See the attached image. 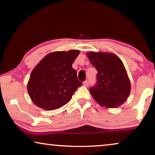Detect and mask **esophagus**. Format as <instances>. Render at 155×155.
Listing matches in <instances>:
<instances>
[{"mask_svg": "<svg viewBox=\"0 0 155 155\" xmlns=\"http://www.w3.org/2000/svg\"><path fill=\"white\" fill-rule=\"evenodd\" d=\"M89 84V81H85L84 82V86H85V87H88Z\"/></svg>", "mask_w": 155, "mask_h": 155, "instance_id": "obj_1", "label": "esophagus"}]
</instances>
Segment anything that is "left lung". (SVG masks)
Wrapping results in <instances>:
<instances>
[{"label": "left lung", "instance_id": "1", "mask_svg": "<svg viewBox=\"0 0 155 155\" xmlns=\"http://www.w3.org/2000/svg\"><path fill=\"white\" fill-rule=\"evenodd\" d=\"M90 62L97 70V81L89 91L94 100L106 108H116L130 96L131 85L121 60L115 54L88 52Z\"/></svg>", "mask_w": 155, "mask_h": 155}]
</instances>
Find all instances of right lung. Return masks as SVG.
Returning <instances> with one entry per match:
<instances>
[{"instance_id": "1", "label": "right lung", "mask_w": 155, "mask_h": 155, "mask_svg": "<svg viewBox=\"0 0 155 155\" xmlns=\"http://www.w3.org/2000/svg\"><path fill=\"white\" fill-rule=\"evenodd\" d=\"M79 51H55L46 55L30 75L27 89L33 102L45 110L65 105L82 85L72 64Z\"/></svg>"}]
</instances>
